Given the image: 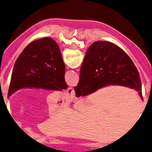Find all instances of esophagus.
<instances>
[{"label":"esophagus","mask_w":152,"mask_h":152,"mask_svg":"<svg viewBox=\"0 0 152 152\" xmlns=\"http://www.w3.org/2000/svg\"><path fill=\"white\" fill-rule=\"evenodd\" d=\"M66 96L69 99L72 100L75 98V91L73 88H69L66 91Z\"/></svg>","instance_id":"obj_1"}]
</instances>
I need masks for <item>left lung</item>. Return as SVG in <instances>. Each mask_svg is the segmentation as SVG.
Wrapping results in <instances>:
<instances>
[{"label": "left lung", "mask_w": 152, "mask_h": 152, "mask_svg": "<svg viewBox=\"0 0 152 152\" xmlns=\"http://www.w3.org/2000/svg\"><path fill=\"white\" fill-rule=\"evenodd\" d=\"M65 66L57 42L42 38L27 45L14 65L8 97L23 88L62 91L68 88L64 80Z\"/></svg>", "instance_id": "8db88e82"}]
</instances>
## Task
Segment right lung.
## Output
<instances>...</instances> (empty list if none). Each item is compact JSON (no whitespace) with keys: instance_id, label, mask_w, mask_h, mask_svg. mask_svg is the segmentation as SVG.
Returning <instances> with one entry per match:
<instances>
[{"instance_id":"obj_1","label":"right lung","mask_w":152,"mask_h":152,"mask_svg":"<svg viewBox=\"0 0 152 152\" xmlns=\"http://www.w3.org/2000/svg\"><path fill=\"white\" fill-rule=\"evenodd\" d=\"M110 85L135 89L143 100L139 72L131 58L113 43L97 41L87 50L74 89L76 97H80Z\"/></svg>"}]
</instances>
